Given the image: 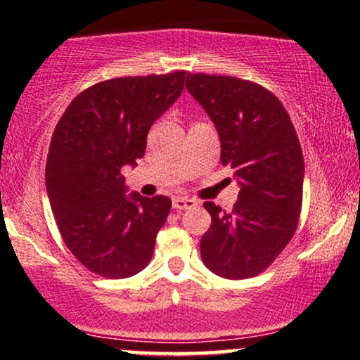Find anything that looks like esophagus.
I'll list each match as a JSON object with an SVG mask.
<instances>
[{
	"label": "esophagus",
	"mask_w": 360,
	"mask_h": 360,
	"mask_svg": "<svg viewBox=\"0 0 360 360\" xmlns=\"http://www.w3.org/2000/svg\"><path fill=\"white\" fill-rule=\"evenodd\" d=\"M198 203L194 200H191V198H181L177 196L172 200V206H174L176 212H184V210H191L196 206Z\"/></svg>",
	"instance_id": "obj_1"
}]
</instances>
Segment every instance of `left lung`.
Returning a JSON list of instances; mask_svg holds the SVG:
<instances>
[{"label":"left lung","instance_id":"1","mask_svg":"<svg viewBox=\"0 0 360 360\" xmlns=\"http://www.w3.org/2000/svg\"><path fill=\"white\" fill-rule=\"evenodd\" d=\"M186 88L213 120L221 164L240 183L230 213L205 203L212 225L201 237V259L221 278H254L298 229L304 174L298 135L279 98L257 82L188 72Z\"/></svg>","mask_w":360,"mask_h":360}]
</instances>
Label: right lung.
Masks as SVG:
<instances>
[{
    "label": "right lung",
    "mask_w": 360,
    "mask_h": 360,
    "mask_svg": "<svg viewBox=\"0 0 360 360\" xmlns=\"http://www.w3.org/2000/svg\"><path fill=\"white\" fill-rule=\"evenodd\" d=\"M186 71L113 77L81 91L52 134L45 184L62 240L86 269L122 279L150 262L167 196L125 194L122 167L146 154L152 123L183 93Z\"/></svg>",
    "instance_id": "right-lung-1"
}]
</instances>
